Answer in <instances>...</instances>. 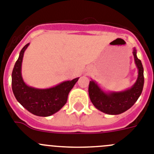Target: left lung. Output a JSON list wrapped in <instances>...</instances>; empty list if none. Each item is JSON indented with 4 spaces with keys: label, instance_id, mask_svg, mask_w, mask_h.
Masks as SVG:
<instances>
[{
    "label": "left lung",
    "instance_id": "1",
    "mask_svg": "<svg viewBox=\"0 0 154 154\" xmlns=\"http://www.w3.org/2000/svg\"><path fill=\"white\" fill-rule=\"evenodd\" d=\"M136 66L138 69V77L135 84L130 88L120 92L106 93L100 88L94 80L89 84V96L94 106L107 114L117 115L124 113L131 107L137 100L144 84L143 67L140 60L137 57V51H133Z\"/></svg>",
    "mask_w": 154,
    "mask_h": 154
}]
</instances>
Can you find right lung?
I'll use <instances>...</instances> for the list:
<instances>
[{"label":"right lung","mask_w":154,"mask_h":154,"mask_svg":"<svg viewBox=\"0 0 154 154\" xmlns=\"http://www.w3.org/2000/svg\"><path fill=\"white\" fill-rule=\"evenodd\" d=\"M22 48L12 71V91L17 100L33 114L39 117H49L57 113L67 103V97L79 77L64 81L48 89H37L29 87L23 82L21 76V64L23 53L28 47Z\"/></svg>","instance_id":"add662e5"}]
</instances>
